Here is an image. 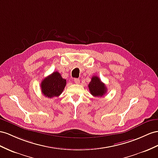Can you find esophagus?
<instances>
[{
	"label": "esophagus",
	"mask_w": 158,
	"mask_h": 158,
	"mask_svg": "<svg viewBox=\"0 0 158 158\" xmlns=\"http://www.w3.org/2000/svg\"><path fill=\"white\" fill-rule=\"evenodd\" d=\"M74 82H75V83H76V84H78V83H79V79H77V78H75V79H74Z\"/></svg>",
	"instance_id": "esophagus-1"
}]
</instances>
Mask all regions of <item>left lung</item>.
Returning <instances> with one entry per match:
<instances>
[{
	"label": "left lung",
	"mask_w": 158,
	"mask_h": 158,
	"mask_svg": "<svg viewBox=\"0 0 158 158\" xmlns=\"http://www.w3.org/2000/svg\"><path fill=\"white\" fill-rule=\"evenodd\" d=\"M91 94L94 97H102L107 92V87L97 76H94L88 85Z\"/></svg>",
	"instance_id": "8db88e82"
}]
</instances>
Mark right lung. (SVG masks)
I'll use <instances>...</instances> for the list:
<instances>
[{
    "mask_svg": "<svg viewBox=\"0 0 158 158\" xmlns=\"http://www.w3.org/2000/svg\"><path fill=\"white\" fill-rule=\"evenodd\" d=\"M65 85L66 79H63L57 71L53 72L44 78L40 84L43 94L49 98L59 96Z\"/></svg>",
    "mask_w": 158,
    "mask_h": 158,
    "instance_id": "1",
    "label": "right lung"
}]
</instances>
